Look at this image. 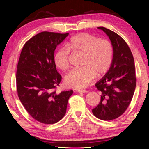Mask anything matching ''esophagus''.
I'll return each mask as SVG.
<instances>
[{
  "label": "esophagus",
  "instance_id": "1",
  "mask_svg": "<svg viewBox=\"0 0 149 149\" xmlns=\"http://www.w3.org/2000/svg\"><path fill=\"white\" fill-rule=\"evenodd\" d=\"M76 91L77 93H87L88 91L87 90H85V89H77L76 90Z\"/></svg>",
  "mask_w": 149,
  "mask_h": 149
}]
</instances>
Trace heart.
<instances>
[{
	"instance_id": "1",
	"label": "heart",
	"mask_w": 149,
	"mask_h": 149,
	"mask_svg": "<svg viewBox=\"0 0 149 149\" xmlns=\"http://www.w3.org/2000/svg\"><path fill=\"white\" fill-rule=\"evenodd\" d=\"M70 52L81 54V68L73 70L64 77V84L70 88L86 87L95 75L105 74L110 69L113 60V47L108 40L100 39L94 35L81 33L70 39L54 55V64L58 68L66 70L69 68Z\"/></svg>"
}]
</instances>
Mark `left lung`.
Wrapping results in <instances>:
<instances>
[{"mask_svg": "<svg viewBox=\"0 0 149 149\" xmlns=\"http://www.w3.org/2000/svg\"><path fill=\"white\" fill-rule=\"evenodd\" d=\"M113 47V60L110 69L95 87L101 92L100 101L92 110L93 114L105 121L114 120L129 107L136 87L134 59L126 42L119 35L104 27Z\"/></svg>", "mask_w": 149, "mask_h": 149, "instance_id": "1", "label": "left lung"}]
</instances>
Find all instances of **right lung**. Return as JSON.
I'll return each mask as SVG.
<instances>
[{"label": "right lung", "mask_w": 149, "mask_h": 149, "mask_svg": "<svg viewBox=\"0 0 149 149\" xmlns=\"http://www.w3.org/2000/svg\"><path fill=\"white\" fill-rule=\"evenodd\" d=\"M69 33L43 31L25 43L17 64V95L32 118L53 124L64 116L73 91L57 94L62 76L56 68L54 50Z\"/></svg>", "instance_id": "add662e5"}]
</instances>
